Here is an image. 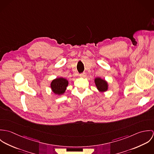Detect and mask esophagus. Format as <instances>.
<instances>
[{"label":"esophagus","mask_w":154,"mask_h":154,"mask_svg":"<svg viewBox=\"0 0 154 154\" xmlns=\"http://www.w3.org/2000/svg\"><path fill=\"white\" fill-rule=\"evenodd\" d=\"M79 75H80V76H81V77L85 78V77L86 76V73H81Z\"/></svg>","instance_id":"obj_1"}]
</instances>
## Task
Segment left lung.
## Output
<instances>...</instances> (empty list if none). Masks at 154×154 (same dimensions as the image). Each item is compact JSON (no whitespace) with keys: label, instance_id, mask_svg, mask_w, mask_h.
Here are the masks:
<instances>
[{"label":"left lung","instance_id":"obj_1","mask_svg":"<svg viewBox=\"0 0 154 154\" xmlns=\"http://www.w3.org/2000/svg\"><path fill=\"white\" fill-rule=\"evenodd\" d=\"M94 81L97 88L100 92H104L107 91L108 83L106 81L101 79V78H96Z\"/></svg>","mask_w":154,"mask_h":154}]
</instances>
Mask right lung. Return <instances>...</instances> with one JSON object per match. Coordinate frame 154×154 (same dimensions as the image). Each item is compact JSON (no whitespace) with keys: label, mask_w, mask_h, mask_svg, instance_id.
I'll return each mask as SVG.
<instances>
[{"label":"right lung","mask_w":154,"mask_h":154,"mask_svg":"<svg viewBox=\"0 0 154 154\" xmlns=\"http://www.w3.org/2000/svg\"><path fill=\"white\" fill-rule=\"evenodd\" d=\"M68 81L63 78H56L52 81L50 87L52 91L57 95H62L65 93L68 85Z\"/></svg>","instance_id":"right-lung-1"}]
</instances>
